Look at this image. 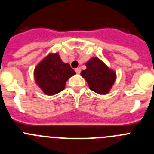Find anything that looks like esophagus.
I'll return each instance as SVG.
<instances>
[{
    "instance_id": "esophagus-1",
    "label": "esophagus",
    "mask_w": 154,
    "mask_h": 154,
    "mask_svg": "<svg viewBox=\"0 0 154 154\" xmlns=\"http://www.w3.org/2000/svg\"><path fill=\"white\" fill-rule=\"evenodd\" d=\"M80 72H81V69H80V68H77V69H75V72L77 73V74H79Z\"/></svg>"
}]
</instances>
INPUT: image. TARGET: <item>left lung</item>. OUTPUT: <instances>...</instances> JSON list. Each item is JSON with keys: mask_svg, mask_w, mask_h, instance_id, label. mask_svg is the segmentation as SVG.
Segmentation results:
<instances>
[{"mask_svg": "<svg viewBox=\"0 0 154 154\" xmlns=\"http://www.w3.org/2000/svg\"><path fill=\"white\" fill-rule=\"evenodd\" d=\"M86 69L81 72L89 89L99 94H106L116 80V73L110 70L98 58H92L85 63Z\"/></svg>", "mask_w": 154, "mask_h": 154, "instance_id": "left-lung-1", "label": "left lung"}]
</instances>
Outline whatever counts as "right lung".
<instances>
[{
	"mask_svg": "<svg viewBox=\"0 0 154 154\" xmlns=\"http://www.w3.org/2000/svg\"><path fill=\"white\" fill-rule=\"evenodd\" d=\"M75 72L64 63L58 54H50L35 69V79L42 90L48 96L65 89V82Z\"/></svg>",
	"mask_w": 154,
	"mask_h": 154,
	"instance_id": "1",
	"label": "right lung"
}]
</instances>
